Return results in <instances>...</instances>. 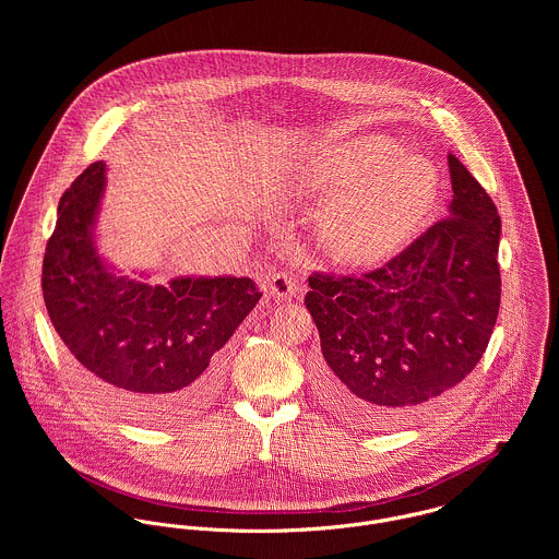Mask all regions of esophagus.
I'll use <instances>...</instances> for the list:
<instances>
[{
	"label": "esophagus",
	"mask_w": 559,
	"mask_h": 559,
	"mask_svg": "<svg viewBox=\"0 0 559 559\" xmlns=\"http://www.w3.org/2000/svg\"><path fill=\"white\" fill-rule=\"evenodd\" d=\"M269 290L271 295L280 301H286V299H293L297 295V282L293 275L288 273H269Z\"/></svg>",
	"instance_id": "esophagus-1"
}]
</instances>
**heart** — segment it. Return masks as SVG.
<instances>
[{
	"mask_svg": "<svg viewBox=\"0 0 559 559\" xmlns=\"http://www.w3.org/2000/svg\"><path fill=\"white\" fill-rule=\"evenodd\" d=\"M308 200L326 206L320 240L346 269L379 266L428 226L441 198V176L424 157L404 155L383 135L329 144L299 174Z\"/></svg>",
	"mask_w": 559,
	"mask_h": 559,
	"instance_id": "obj_1",
	"label": "heart"
}]
</instances>
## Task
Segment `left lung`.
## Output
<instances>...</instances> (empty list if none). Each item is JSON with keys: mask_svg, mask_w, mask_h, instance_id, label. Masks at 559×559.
Segmentation results:
<instances>
[{"mask_svg": "<svg viewBox=\"0 0 559 559\" xmlns=\"http://www.w3.org/2000/svg\"><path fill=\"white\" fill-rule=\"evenodd\" d=\"M448 165V219L379 271L310 277L306 308L324 357L320 399L368 430L394 428L456 388L476 368L497 320L501 219L456 155Z\"/></svg>", "mask_w": 559, "mask_h": 559, "instance_id": "1", "label": "left lung"}]
</instances>
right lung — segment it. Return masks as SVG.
<instances>
[{
  "label": "right lung",
  "instance_id": "add662e5",
  "mask_svg": "<svg viewBox=\"0 0 559 559\" xmlns=\"http://www.w3.org/2000/svg\"><path fill=\"white\" fill-rule=\"evenodd\" d=\"M107 163H92L58 206L43 260L49 319L81 383L138 424L198 413L224 381L222 350L262 297L249 277L180 275L165 286L148 271L124 275L96 242Z\"/></svg>",
  "mask_w": 559,
  "mask_h": 559
}]
</instances>
